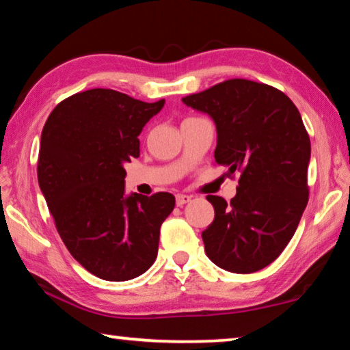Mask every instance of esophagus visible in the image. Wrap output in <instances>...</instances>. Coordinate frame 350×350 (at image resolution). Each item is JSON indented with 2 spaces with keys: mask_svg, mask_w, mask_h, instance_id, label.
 <instances>
[{
  "mask_svg": "<svg viewBox=\"0 0 350 350\" xmlns=\"http://www.w3.org/2000/svg\"><path fill=\"white\" fill-rule=\"evenodd\" d=\"M189 200H191V196H188V194H177L176 196L177 206H183L185 204H188Z\"/></svg>",
  "mask_w": 350,
  "mask_h": 350,
  "instance_id": "esophagus-1",
  "label": "esophagus"
}]
</instances>
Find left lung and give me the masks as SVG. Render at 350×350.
<instances>
[{
  "mask_svg": "<svg viewBox=\"0 0 350 350\" xmlns=\"http://www.w3.org/2000/svg\"><path fill=\"white\" fill-rule=\"evenodd\" d=\"M216 123V163L241 173L236 196H206L215 221L202 232L205 253L217 267L253 273L280 256L309 202L310 139L286 94L232 79L182 98Z\"/></svg>",
  "mask_w": 350,
  "mask_h": 350,
  "instance_id": "obj_1",
  "label": "left lung"
}]
</instances>
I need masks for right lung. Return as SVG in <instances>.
Returning a JSON list of instances; mask_svg holds the SVG:
<instances>
[{"mask_svg": "<svg viewBox=\"0 0 350 350\" xmlns=\"http://www.w3.org/2000/svg\"><path fill=\"white\" fill-rule=\"evenodd\" d=\"M163 105L96 88L58 103L41 131L38 183L57 232L100 280H133L156 260L176 199L165 191L126 198L123 165L139 157V134Z\"/></svg>", "mask_w": 350, "mask_h": 350, "instance_id": "add662e5", "label": "right lung"}]
</instances>
